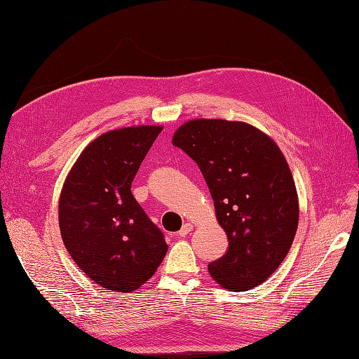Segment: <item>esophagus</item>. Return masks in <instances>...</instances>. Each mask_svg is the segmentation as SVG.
I'll return each mask as SVG.
<instances>
[{
	"instance_id": "esophagus-1",
	"label": "esophagus",
	"mask_w": 359,
	"mask_h": 359,
	"mask_svg": "<svg viewBox=\"0 0 359 359\" xmlns=\"http://www.w3.org/2000/svg\"><path fill=\"white\" fill-rule=\"evenodd\" d=\"M191 230H193V224H190V222H185V224L181 227V230L177 231L175 236H177V238H184V236H187V234H189Z\"/></svg>"
}]
</instances>
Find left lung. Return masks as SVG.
Returning a JSON list of instances; mask_svg holds the SVG:
<instances>
[{
  "instance_id": "1",
  "label": "left lung",
  "mask_w": 359,
  "mask_h": 359,
  "mask_svg": "<svg viewBox=\"0 0 359 359\" xmlns=\"http://www.w3.org/2000/svg\"><path fill=\"white\" fill-rule=\"evenodd\" d=\"M172 144L187 153L208 184L229 250L208 266L222 288L263 283L287 257L299 226V197L276 142L243 121L196 118Z\"/></svg>"
}]
</instances>
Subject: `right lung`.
I'll use <instances>...</instances> for the list:
<instances>
[{
	"label": "right lung",
	"instance_id": "right-lung-1",
	"mask_svg": "<svg viewBox=\"0 0 359 359\" xmlns=\"http://www.w3.org/2000/svg\"><path fill=\"white\" fill-rule=\"evenodd\" d=\"M162 126L109 130L84 148L59 197L62 241L76 264L100 287L138 290L168 251L163 233L130 191Z\"/></svg>",
	"mask_w": 359,
	"mask_h": 359
}]
</instances>
